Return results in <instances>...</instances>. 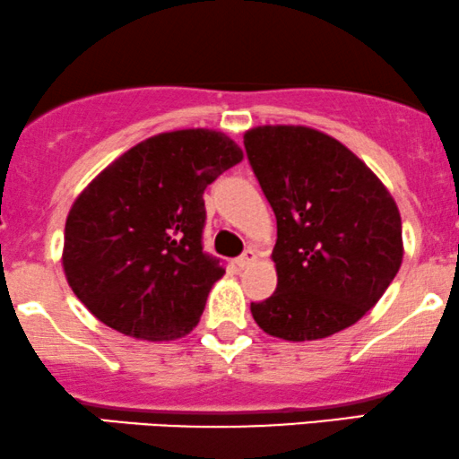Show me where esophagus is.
<instances>
[{
    "label": "esophagus",
    "instance_id": "1",
    "mask_svg": "<svg viewBox=\"0 0 459 459\" xmlns=\"http://www.w3.org/2000/svg\"><path fill=\"white\" fill-rule=\"evenodd\" d=\"M257 260V253L253 251V249H247L245 253H242V255L238 257V260H236V264H238V268H247V266H251L253 262Z\"/></svg>",
    "mask_w": 459,
    "mask_h": 459
}]
</instances>
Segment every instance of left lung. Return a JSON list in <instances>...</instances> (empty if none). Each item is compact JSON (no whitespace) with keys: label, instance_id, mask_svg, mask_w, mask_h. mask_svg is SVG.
Returning a JSON list of instances; mask_svg holds the SVG:
<instances>
[{"label":"left lung","instance_id":"1","mask_svg":"<svg viewBox=\"0 0 459 459\" xmlns=\"http://www.w3.org/2000/svg\"><path fill=\"white\" fill-rule=\"evenodd\" d=\"M253 174L277 217V290L253 320L285 342L352 326L402 266V217L389 188L352 150L309 126L245 133Z\"/></svg>","mask_w":459,"mask_h":459}]
</instances>
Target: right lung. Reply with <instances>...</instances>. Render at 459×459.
<instances>
[{
  "label": "right lung",
  "instance_id": "1",
  "mask_svg": "<svg viewBox=\"0 0 459 459\" xmlns=\"http://www.w3.org/2000/svg\"><path fill=\"white\" fill-rule=\"evenodd\" d=\"M242 160L212 128L154 134L74 199L62 266L77 299L122 335L171 342L197 326L225 271L204 253V191Z\"/></svg>",
  "mask_w": 459,
  "mask_h": 459
}]
</instances>
